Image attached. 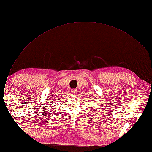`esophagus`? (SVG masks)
Returning a JSON list of instances; mask_svg holds the SVG:
<instances>
[{"mask_svg": "<svg viewBox=\"0 0 152 152\" xmlns=\"http://www.w3.org/2000/svg\"><path fill=\"white\" fill-rule=\"evenodd\" d=\"M72 94H77V90H75V89H73V90H72Z\"/></svg>", "mask_w": 152, "mask_h": 152, "instance_id": "obj_1", "label": "esophagus"}]
</instances>
